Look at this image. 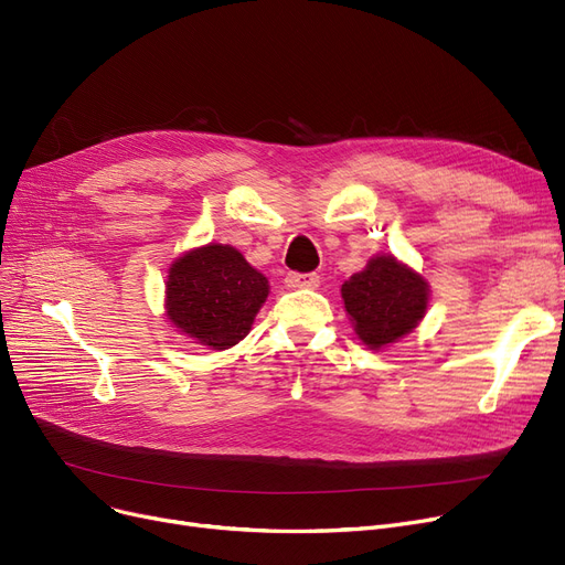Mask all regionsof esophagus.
Returning a JSON list of instances; mask_svg holds the SVG:
<instances>
[{
  "mask_svg": "<svg viewBox=\"0 0 565 565\" xmlns=\"http://www.w3.org/2000/svg\"><path fill=\"white\" fill-rule=\"evenodd\" d=\"M284 281L288 288H318L320 286V277L316 273H309V275L290 273V275H286Z\"/></svg>",
  "mask_w": 565,
  "mask_h": 565,
  "instance_id": "34e87169",
  "label": "esophagus"
}]
</instances>
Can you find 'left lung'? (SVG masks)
Listing matches in <instances>:
<instances>
[{"mask_svg":"<svg viewBox=\"0 0 565 565\" xmlns=\"http://www.w3.org/2000/svg\"><path fill=\"white\" fill-rule=\"evenodd\" d=\"M341 298L354 334L366 348L380 350L424 320L430 286L394 254H377L341 286Z\"/></svg>","mask_w":565,"mask_h":565,"instance_id":"1","label":"left lung"}]
</instances>
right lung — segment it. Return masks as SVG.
I'll list each match as a JSON object with an SVG mask.
<instances>
[{"label": "right lung", "instance_id": "1", "mask_svg": "<svg viewBox=\"0 0 565 565\" xmlns=\"http://www.w3.org/2000/svg\"><path fill=\"white\" fill-rule=\"evenodd\" d=\"M267 292V277L241 252L211 243L171 263L164 309L173 328L194 343L226 350L249 334Z\"/></svg>", "mask_w": 565, "mask_h": 565}]
</instances>
